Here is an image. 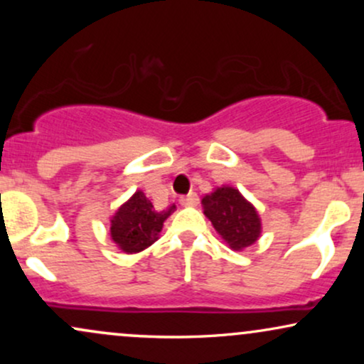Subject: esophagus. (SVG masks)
I'll use <instances>...</instances> for the list:
<instances>
[{
	"instance_id": "obj_1",
	"label": "esophagus",
	"mask_w": 364,
	"mask_h": 364,
	"mask_svg": "<svg viewBox=\"0 0 364 364\" xmlns=\"http://www.w3.org/2000/svg\"><path fill=\"white\" fill-rule=\"evenodd\" d=\"M179 203H181L183 207H196L198 205V195L188 193L186 196H181V198H179Z\"/></svg>"
}]
</instances>
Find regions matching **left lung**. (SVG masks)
I'll list each match as a JSON object with an SVG mask.
<instances>
[{"mask_svg":"<svg viewBox=\"0 0 364 364\" xmlns=\"http://www.w3.org/2000/svg\"><path fill=\"white\" fill-rule=\"evenodd\" d=\"M203 214L225 245L235 252L255 245L262 235V219L252 202L235 186H219L202 198Z\"/></svg>","mask_w":364,"mask_h":364,"instance_id":"left-lung-1","label":"left lung"}]
</instances>
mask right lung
I'll use <instances>...</instances> for the list:
<instances>
[{"label":"right lung","mask_w":364,"mask_h":364,"mask_svg":"<svg viewBox=\"0 0 364 364\" xmlns=\"http://www.w3.org/2000/svg\"><path fill=\"white\" fill-rule=\"evenodd\" d=\"M174 210H176L174 203H171L164 210H159L144 191L136 190L109 219L112 243L128 255L144 252L159 240L164 220Z\"/></svg>","instance_id":"right-lung-1"}]
</instances>
